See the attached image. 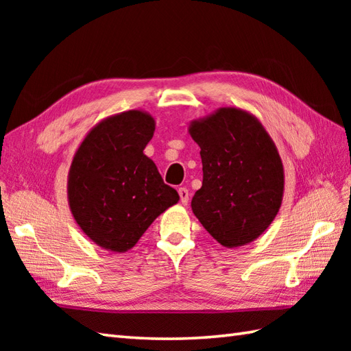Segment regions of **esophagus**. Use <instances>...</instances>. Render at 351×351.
I'll use <instances>...</instances> for the list:
<instances>
[{
    "label": "esophagus",
    "mask_w": 351,
    "mask_h": 351,
    "mask_svg": "<svg viewBox=\"0 0 351 351\" xmlns=\"http://www.w3.org/2000/svg\"><path fill=\"white\" fill-rule=\"evenodd\" d=\"M178 193H180L181 204H182V205H187V204H189V197H190V193H189V190L185 189V187H181L180 190H178Z\"/></svg>",
    "instance_id": "obj_1"
}]
</instances>
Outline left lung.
Instances as JSON below:
<instances>
[{"mask_svg":"<svg viewBox=\"0 0 351 351\" xmlns=\"http://www.w3.org/2000/svg\"><path fill=\"white\" fill-rule=\"evenodd\" d=\"M189 132L200 147L204 170L193 213L228 249L255 241L283 199L285 173L274 141L255 116L237 107L191 121Z\"/></svg>","mask_w":351,"mask_h":351,"instance_id":"obj_1","label":"left lung"}]
</instances>
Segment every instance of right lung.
I'll return each mask as SVG.
<instances>
[{
  "mask_svg": "<svg viewBox=\"0 0 351 351\" xmlns=\"http://www.w3.org/2000/svg\"><path fill=\"white\" fill-rule=\"evenodd\" d=\"M154 131L155 119L146 111H123L96 123L73 155L68 175L71 213L104 250L128 252L180 200L143 154Z\"/></svg>",
  "mask_w": 351,
  "mask_h": 351,
  "instance_id": "right-lung-1",
  "label": "right lung"
}]
</instances>
